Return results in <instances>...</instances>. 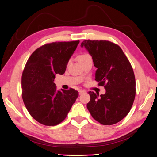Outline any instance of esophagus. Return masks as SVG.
I'll return each mask as SVG.
<instances>
[{"mask_svg":"<svg viewBox=\"0 0 157 157\" xmlns=\"http://www.w3.org/2000/svg\"><path fill=\"white\" fill-rule=\"evenodd\" d=\"M85 92V91L84 90H78V94H79V95H81V94H82L83 93H84Z\"/></svg>","mask_w":157,"mask_h":157,"instance_id":"obj_1","label":"esophagus"}]
</instances>
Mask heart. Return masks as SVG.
<instances>
[{"label":"heart","instance_id":"heart-1","mask_svg":"<svg viewBox=\"0 0 157 157\" xmlns=\"http://www.w3.org/2000/svg\"><path fill=\"white\" fill-rule=\"evenodd\" d=\"M89 59H92L91 56H90L88 54H82L81 55H79L78 56V59L79 61V62H82L84 61H86Z\"/></svg>","mask_w":157,"mask_h":157}]
</instances>
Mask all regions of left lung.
<instances>
[{
  "mask_svg": "<svg viewBox=\"0 0 157 157\" xmlns=\"http://www.w3.org/2000/svg\"><path fill=\"white\" fill-rule=\"evenodd\" d=\"M97 68L95 80L104 86L105 94L89 92L87 108L95 120L103 125L121 121L130 112L136 96V79L129 60L119 46L108 40H84Z\"/></svg>",
  "mask_w": 157,
  "mask_h": 157,
  "instance_id": "obj_1",
  "label": "left lung"
}]
</instances>
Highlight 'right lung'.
Returning <instances> with one entry per match:
<instances>
[{
  "label": "right lung",
  "instance_id": "right-lung-1",
  "mask_svg": "<svg viewBox=\"0 0 157 157\" xmlns=\"http://www.w3.org/2000/svg\"><path fill=\"white\" fill-rule=\"evenodd\" d=\"M79 40L55 42L39 47L28 59L21 77L22 98L31 116L45 126L67 117L78 96L73 88L57 91L56 74L63 75Z\"/></svg>",
  "mask_w": 157,
  "mask_h": 157
}]
</instances>
